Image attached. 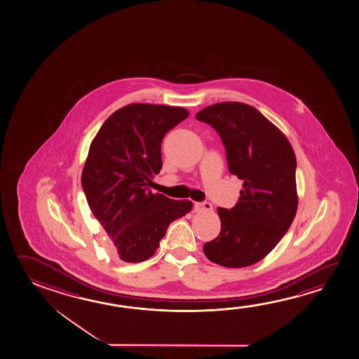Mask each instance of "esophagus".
Segmentation results:
<instances>
[{
  "label": "esophagus",
  "mask_w": 359,
  "mask_h": 359,
  "mask_svg": "<svg viewBox=\"0 0 359 359\" xmlns=\"http://www.w3.org/2000/svg\"><path fill=\"white\" fill-rule=\"evenodd\" d=\"M195 211H197V212H211L212 205L210 202H196Z\"/></svg>",
  "instance_id": "obj_1"
}]
</instances>
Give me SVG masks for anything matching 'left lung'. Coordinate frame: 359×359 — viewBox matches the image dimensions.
Masks as SVG:
<instances>
[{
    "label": "left lung",
    "instance_id": "1",
    "mask_svg": "<svg viewBox=\"0 0 359 359\" xmlns=\"http://www.w3.org/2000/svg\"><path fill=\"white\" fill-rule=\"evenodd\" d=\"M196 118L216 129L230 173L243 181L236 205L217 208L221 232L203 245V252L225 268L254 265L278 245L297 215L295 153L285 134L249 104H212Z\"/></svg>",
    "mask_w": 359,
    "mask_h": 359
}]
</instances>
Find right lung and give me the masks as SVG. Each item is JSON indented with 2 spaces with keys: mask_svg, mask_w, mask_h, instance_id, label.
Here are the masks:
<instances>
[{
  "mask_svg": "<svg viewBox=\"0 0 359 359\" xmlns=\"http://www.w3.org/2000/svg\"><path fill=\"white\" fill-rule=\"evenodd\" d=\"M189 114L181 107L129 104L114 111L91 140L81 186L123 262L154 255L170 222L192 210L191 201L151 191L162 168L164 134Z\"/></svg>",
  "mask_w": 359,
  "mask_h": 359,
  "instance_id": "1",
  "label": "right lung"
}]
</instances>
